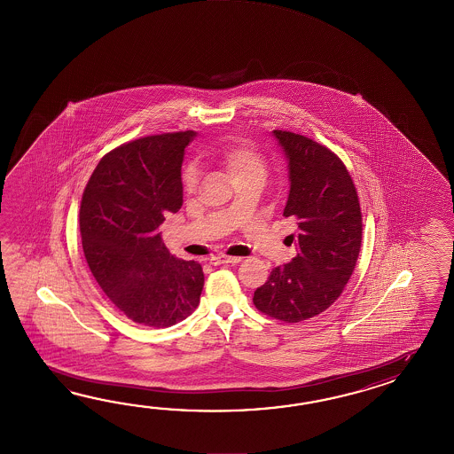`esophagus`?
Segmentation results:
<instances>
[{"label": "esophagus", "instance_id": "esophagus-1", "mask_svg": "<svg viewBox=\"0 0 454 454\" xmlns=\"http://www.w3.org/2000/svg\"><path fill=\"white\" fill-rule=\"evenodd\" d=\"M240 261V256H213V258H209V262L214 266H217V264H239Z\"/></svg>", "mask_w": 454, "mask_h": 454}]
</instances>
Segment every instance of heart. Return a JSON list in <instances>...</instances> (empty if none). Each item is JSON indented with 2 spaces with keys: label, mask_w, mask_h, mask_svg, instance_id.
Returning <instances> with one entry per match:
<instances>
[{
  "label": "heart",
  "mask_w": 454,
  "mask_h": 454,
  "mask_svg": "<svg viewBox=\"0 0 454 454\" xmlns=\"http://www.w3.org/2000/svg\"><path fill=\"white\" fill-rule=\"evenodd\" d=\"M214 162L223 168V172L229 176L231 184L240 182L250 176L266 175V160L264 157L253 149L247 143H231V145H223V149H219L217 153H214ZM200 182V170L196 164H188L184 168L182 174V184H184V192L186 193H193Z\"/></svg>",
  "instance_id": "obj_1"
}]
</instances>
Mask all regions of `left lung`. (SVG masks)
<instances>
[{
  "label": "left lung",
  "instance_id": "left-lung-1",
  "mask_svg": "<svg viewBox=\"0 0 454 454\" xmlns=\"http://www.w3.org/2000/svg\"><path fill=\"white\" fill-rule=\"evenodd\" d=\"M289 160L286 217L299 223L297 256L270 270L254 290L261 313L286 323L313 318L329 309L350 279L362 245V213L346 165L307 136L274 129Z\"/></svg>",
  "mask_w": 454,
  "mask_h": 454
}]
</instances>
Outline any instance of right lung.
<instances>
[{
  "label": "right lung",
  "instance_id": "add662e5",
  "mask_svg": "<svg viewBox=\"0 0 454 454\" xmlns=\"http://www.w3.org/2000/svg\"><path fill=\"white\" fill-rule=\"evenodd\" d=\"M194 131L136 139L102 157L79 209L87 266L135 323L168 328L200 305L203 268L167 250L159 225L184 203L182 162Z\"/></svg>",
  "mask_w": 454,
  "mask_h": 454
}]
</instances>
